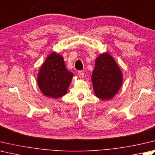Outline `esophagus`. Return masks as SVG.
<instances>
[{
    "label": "esophagus",
    "mask_w": 155,
    "mask_h": 155,
    "mask_svg": "<svg viewBox=\"0 0 155 155\" xmlns=\"http://www.w3.org/2000/svg\"><path fill=\"white\" fill-rule=\"evenodd\" d=\"M78 77H79L81 78H83L84 77V72L83 71H78Z\"/></svg>",
    "instance_id": "1"
}]
</instances>
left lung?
I'll list each match as a JSON object with an SVG mask.
<instances>
[{"instance_id": "left-lung-1", "label": "left lung", "mask_w": 155, "mask_h": 155, "mask_svg": "<svg viewBox=\"0 0 155 155\" xmlns=\"http://www.w3.org/2000/svg\"><path fill=\"white\" fill-rule=\"evenodd\" d=\"M91 80L95 95L104 101L113 98L120 89L122 72L109 53L100 54L96 58Z\"/></svg>"}]
</instances>
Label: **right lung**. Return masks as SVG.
<instances>
[{
  "label": "right lung",
  "instance_id": "obj_1",
  "mask_svg": "<svg viewBox=\"0 0 155 155\" xmlns=\"http://www.w3.org/2000/svg\"><path fill=\"white\" fill-rule=\"evenodd\" d=\"M72 77L73 74L66 68L62 56L53 51L39 69L37 81L45 96L58 99L67 93Z\"/></svg>",
  "mask_w": 155,
  "mask_h": 155
}]
</instances>
